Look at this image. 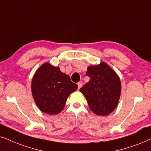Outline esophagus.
Here are the masks:
<instances>
[{"label": "esophagus", "instance_id": "1", "mask_svg": "<svg viewBox=\"0 0 151 151\" xmlns=\"http://www.w3.org/2000/svg\"><path fill=\"white\" fill-rule=\"evenodd\" d=\"M81 87H82V83L81 82H79V83H78V90H79Z\"/></svg>", "mask_w": 151, "mask_h": 151}]
</instances>
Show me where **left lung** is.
Masks as SVG:
<instances>
[{
    "instance_id": "left-lung-1",
    "label": "left lung",
    "mask_w": 151,
    "mask_h": 151,
    "mask_svg": "<svg viewBox=\"0 0 151 151\" xmlns=\"http://www.w3.org/2000/svg\"><path fill=\"white\" fill-rule=\"evenodd\" d=\"M86 74L90 81L80 88V92L86 96L90 110L97 115L110 114L117 106L121 93L117 74L104 62L89 66Z\"/></svg>"
}]
</instances>
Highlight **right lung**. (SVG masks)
Instances as JSON below:
<instances>
[{"mask_svg": "<svg viewBox=\"0 0 151 151\" xmlns=\"http://www.w3.org/2000/svg\"><path fill=\"white\" fill-rule=\"evenodd\" d=\"M77 84L73 83L59 68L45 63L40 67L32 81L34 99L42 112L57 114L63 109L68 96L77 90Z\"/></svg>", "mask_w": 151, "mask_h": 151, "instance_id": "obj_1", "label": "right lung"}]
</instances>
